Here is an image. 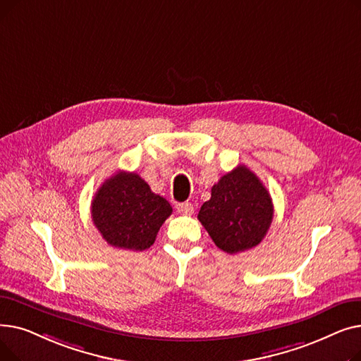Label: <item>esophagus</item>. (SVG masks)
I'll return each instance as SVG.
<instances>
[{
    "instance_id": "1",
    "label": "esophagus",
    "mask_w": 361,
    "mask_h": 361,
    "mask_svg": "<svg viewBox=\"0 0 361 361\" xmlns=\"http://www.w3.org/2000/svg\"><path fill=\"white\" fill-rule=\"evenodd\" d=\"M177 211L183 215H192L193 214V204L188 202H183V203H177Z\"/></svg>"
}]
</instances>
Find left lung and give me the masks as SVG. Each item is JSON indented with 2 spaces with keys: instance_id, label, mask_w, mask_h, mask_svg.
Returning <instances> with one entry per match:
<instances>
[{
  "instance_id": "obj_1",
  "label": "left lung",
  "mask_w": 361,
  "mask_h": 361,
  "mask_svg": "<svg viewBox=\"0 0 361 361\" xmlns=\"http://www.w3.org/2000/svg\"><path fill=\"white\" fill-rule=\"evenodd\" d=\"M197 218L221 250L235 255L256 247L267 235L274 204L257 176L238 165L214 184Z\"/></svg>"
}]
</instances>
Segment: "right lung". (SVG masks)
<instances>
[{"label": "right lung", "mask_w": 361, "mask_h": 361, "mask_svg": "<svg viewBox=\"0 0 361 361\" xmlns=\"http://www.w3.org/2000/svg\"><path fill=\"white\" fill-rule=\"evenodd\" d=\"M173 207L136 173L120 171L102 183L92 200V221L112 247L142 252L155 243Z\"/></svg>", "instance_id": "obj_1"}]
</instances>
